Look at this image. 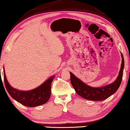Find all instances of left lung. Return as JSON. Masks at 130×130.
Masks as SVG:
<instances>
[{
	"label": "left lung",
	"mask_w": 130,
	"mask_h": 130,
	"mask_svg": "<svg viewBox=\"0 0 130 130\" xmlns=\"http://www.w3.org/2000/svg\"><path fill=\"white\" fill-rule=\"evenodd\" d=\"M121 56L122 59V64L117 78L111 84L101 88H92L89 86L70 72L71 83L77 94L85 99L91 101H103L115 93L121 85L123 76L124 59L122 53Z\"/></svg>",
	"instance_id": "1"
}]
</instances>
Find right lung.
<instances>
[{
  "label": "right lung",
  "mask_w": 130,
  "mask_h": 130,
  "mask_svg": "<svg viewBox=\"0 0 130 130\" xmlns=\"http://www.w3.org/2000/svg\"><path fill=\"white\" fill-rule=\"evenodd\" d=\"M5 85L8 92L12 98L20 104L27 107H36L47 103L50 97L51 86L54 77H50L43 84L35 89L28 91H21L12 88L6 80L4 70Z\"/></svg>",
  "instance_id": "add662e5"
}]
</instances>
